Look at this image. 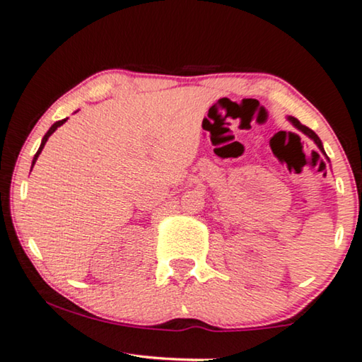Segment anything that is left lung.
I'll return each instance as SVG.
<instances>
[{
    "instance_id": "8db88e82",
    "label": "left lung",
    "mask_w": 362,
    "mask_h": 362,
    "mask_svg": "<svg viewBox=\"0 0 362 362\" xmlns=\"http://www.w3.org/2000/svg\"><path fill=\"white\" fill-rule=\"evenodd\" d=\"M288 121H290V123H292V124L295 126V128H297V129H300V131H302V132H303V134H307V136L310 137V139H313V142H315V144H317V146H318V149L323 152V156H327V152H325V149H323V144H322V141H320V137H318L317 134H315V132H313L312 129H310V128H307V126H303L302 123H300V121H298L297 118H293V116H288ZM327 159H328V157H327ZM328 160H329V159H328Z\"/></svg>"
}]
</instances>
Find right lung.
<instances>
[{"mask_svg": "<svg viewBox=\"0 0 362 362\" xmlns=\"http://www.w3.org/2000/svg\"><path fill=\"white\" fill-rule=\"evenodd\" d=\"M65 121H67V118L65 119H62V121H57V123H54L52 126H50V129L45 132V136L42 137V142H40V147H39V151L35 152V156H34V159H33V167H34V164H35V160H37V157H39V154L40 152H42V149H44V146H45V142H47V139L50 137V134H52V132L59 128V126H62Z\"/></svg>", "mask_w": 362, "mask_h": 362, "instance_id": "right-lung-1", "label": "right lung"}]
</instances>
